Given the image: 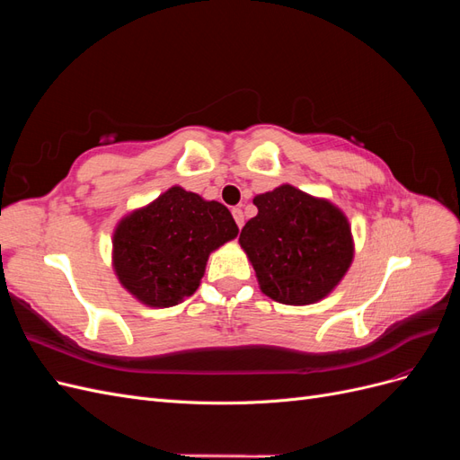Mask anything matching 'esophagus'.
Here are the masks:
<instances>
[{
	"instance_id": "1",
	"label": "esophagus",
	"mask_w": 460,
	"mask_h": 460,
	"mask_svg": "<svg viewBox=\"0 0 460 460\" xmlns=\"http://www.w3.org/2000/svg\"><path fill=\"white\" fill-rule=\"evenodd\" d=\"M232 217L235 220V225H238V228H242L243 226V213H242L240 207H234L232 208Z\"/></svg>"
}]
</instances>
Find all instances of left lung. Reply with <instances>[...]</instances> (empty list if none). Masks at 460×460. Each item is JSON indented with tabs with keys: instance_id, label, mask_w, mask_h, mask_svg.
I'll return each instance as SVG.
<instances>
[{
	"instance_id": "1",
	"label": "left lung",
	"mask_w": 460,
	"mask_h": 460,
	"mask_svg": "<svg viewBox=\"0 0 460 460\" xmlns=\"http://www.w3.org/2000/svg\"><path fill=\"white\" fill-rule=\"evenodd\" d=\"M259 213L245 222L240 245L264 296L284 305H309L338 286L353 261L345 215L326 199L280 186L253 199Z\"/></svg>"
}]
</instances>
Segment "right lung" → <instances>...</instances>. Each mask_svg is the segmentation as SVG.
I'll return each mask as SVG.
<instances>
[{"label":"right lung","mask_w":460,"mask_h":460,"mask_svg":"<svg viewBox=\"0 0 460 460\" xmlns=\"http://www.w3.org/2000/svg\"><path fill=\"white\" fill-rule=\"evenodd\" d=\"M228 208L180 186L134 211L113 235L120 284L149 307H172L198 289L208 253L234 240Z\"/></svg>","instance_id":"obj_1"}]
</instances>
